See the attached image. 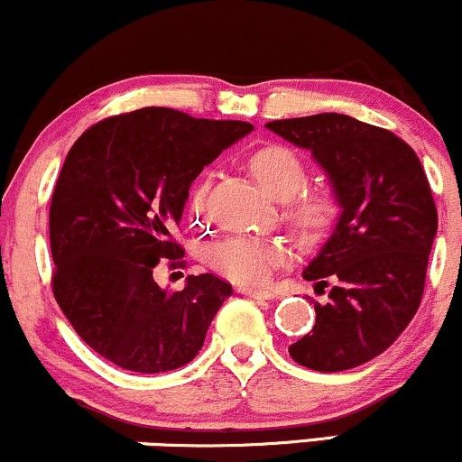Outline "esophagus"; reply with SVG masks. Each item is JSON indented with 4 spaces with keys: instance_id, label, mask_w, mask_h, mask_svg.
Returning <instances> with one entry per match:
<instances>
[{
    "instance_id": "1",
    "label": "esophagus",
    "mask_w": 462,
    "mask_h": 462,
    "mask_svg": "<svg viewBox=\"0 0 462 462\" xmlns=\"http://www.w3.org/2000/svg\"><path fill=\"white\" fill-rule=\"evenodd\" d=\"M242 294L244 296H251L254 300H270V298H274V291H268V290H254V287H242Z\"/></svg>"
}]
</instances>
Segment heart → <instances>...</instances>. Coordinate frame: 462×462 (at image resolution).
<instances>
[{
	"mask_svg": "<svg viewBox=\"0 0 462 462\" xmlns=\"http://www.w3.org/2000/svg\"><path fill=\"white\" fill-rule=\"evenodd\" d=\"M253 175L262 188L274 199H290V216L298 229L319 233L328 229L335 218L337 203L328 189H302L307 181V168L300 155L283 144H265L248 160ZM208 179H200L189 194V211L203 216L208 208ZM291 253L283 244L259 240V237L236 236L216 244L209 253V262L226 279L244 285H263L290 262Z\"/></svg>",
	"mask_w": 462,
	"mask_h": 462,
	"instance_id": "obj_1",
	"label": "heart"
}]
</instances>
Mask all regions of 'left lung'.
Returning <instances> with one entry per match:
<instances>
[{
  "mask_svg": "<svg viewBox=\"0 0 462 462\" xmlns=\"http://www.w3.org/2000/svg\"><path fill=\"white\" fill-rule=\"evenodd\" d=\"M311 151L341 214L307 281L328 287L311 333L290 356L316 372H344L383 355L420 309L437 208L420 157L402 138L346 114L265 123Z\"/></svg>",
  "mask_w": 462,
  "mask_h": 462,
  "instance_id": "8db88e82",
  "label": "left lung"
}]
</instances>
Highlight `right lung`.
Returning a JSON list of instances; mask_svg holds the SVG:
<instances>
[{
	"mask_svg": "<svg viewBox=\"0 0 462 462\" xmlns=\"http://www.w3.org/2000/svg\"><path fill=\"white\" fill-rule=\"evenodd\" d=\"M251 132L244 121L143 107L103 118L70 146L49 209L51 285L70 327L103 359L157 374L199 355L231 285L189 274L181 291H168L155 265H181L172 236L189 186Z\"/></svg>",
	"mask_w": 462,
	"mask_h": 462,
	"instance_id": "add662e5",
	"label": "right lung"
}]
</instances>
